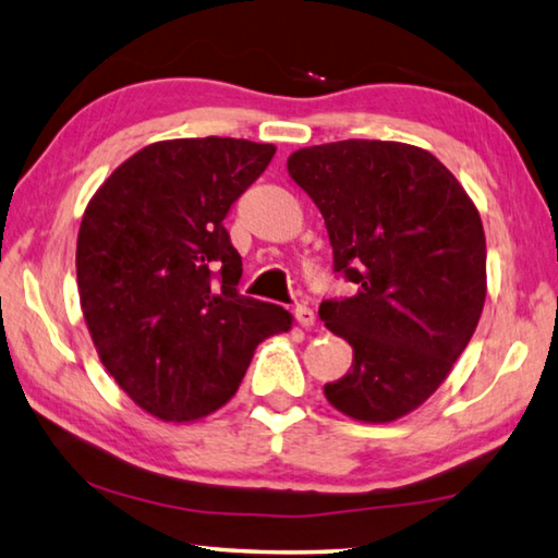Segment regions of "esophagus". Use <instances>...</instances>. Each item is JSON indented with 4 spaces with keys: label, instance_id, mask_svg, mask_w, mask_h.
I'll return each mask as SVG.
<instances>
[{
    "label": "esophagus",
    "instance_id": "34e87169",
    "mask_svg": "<svg viewBox=\"0 0 558 558\" xmlns=\"http://www.w3.org/2000/svg\"><path fill=\"white\" fill-rule=\"evenodd\" d=\"M295 319L302 327H313L315 325V313L307 305H298L295 307Z\"/></svg>",
    "mask_w": 558,
    "mask_h": 558
}]
</instances>
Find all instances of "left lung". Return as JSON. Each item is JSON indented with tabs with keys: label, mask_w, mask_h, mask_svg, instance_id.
Wrapping results in <instances>:
<instances>
[{
	"label": "left lung",
	"mask_w": 558,
	"mask_h": 558,
	"mask_svg": "<svg viewBox=\"0 0 558 558\" xmlns=\"http://www.w3.org/2000/svg\"><path fill=\"white\" fill-rule=\"evenodd\" d=\"M288 172L323 214L352 298L319 319L354 359L325 384L349 418L389 423L446 381L485 305V231L465 189L426 149L342 140L292 153Z\"/></svg>",
	"instance_id": "8db88e82"
}]
</instances>
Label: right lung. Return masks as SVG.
<instances>
[{"mask_svg": "<svg viewBox=\"0 0 558 558\" xmlns=\"http://www.w3.org/2000/svg\"><path fill=\"white\" fill-rule=\"evenodd\" d=\"M276 147L233 137L155 143L125 159L83 214L81 307L112 379L162 421L204 418L239 389L263 339L292 317L241 295L223 219Z\"/></svg>", "mask_w": 558, "mask_h": 558, "instance_id": "add662e5", "label": "right lung"}]
</instances>
